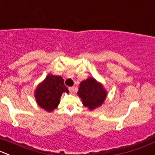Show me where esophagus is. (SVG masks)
<instances>
[{"label": "esophagus", "mask_w": 155, "mask_h": 155, "mask_svg": "<svg viewBox=\"0 0 155 155\" xmlns=\"http://www.w3.org/2000/svg\"><path fill=\"white\" fill-rule=\"evenodd\" d=\"M69 92H70V93H73L75 91V88L74 87H69Z\"/></svg>", "instance_id": "esophagus-1"}]
</instances>
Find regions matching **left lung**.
Returning <instances> with one entry per match:
<instances>
[{"instance_id":"obj_1","label":"left lung","mask_w":155,"mask_h":155,"mask_svg":"<svg viewBox=\"0 0 155 155\" xmlns=\"http://www.w3.org/2000/svg\"><path fill=\"white\" fill-rule=\"evenodd\" d=\"M77 95L82 99L83 105L92 111L104 103L108 92L102 83L89 77L81 82Z\"/></svg>"}]
</instances>
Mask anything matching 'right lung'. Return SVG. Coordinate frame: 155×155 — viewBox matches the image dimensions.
<instances>
[{
	"mask_svg": "<svg viewBox=\"0 0 155 155\" xmlns=\"http://www.w3.org/2000/svg\"><path fill=\"white\" fill-rule=\"evenodd\" d=\"M63 92L69 93V90L65 86L63 77L49 74L37 85L34 97L40 108L51 112L58 107Z\"/></svg>",
	"mask_w": 155,
	"mask_h": 155,
	"instance_id": "add662e5",
	"label": "right lung"
}]
</instances>
